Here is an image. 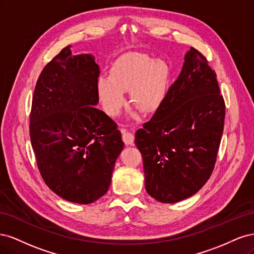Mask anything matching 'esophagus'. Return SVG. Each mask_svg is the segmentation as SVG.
I'll use <instances>...</instances> for the list:
<instances>
[{
    "label": "esophagus",
    "instance_id": "esophagus-1",
    "mask_svg": "<svg viewBox=\"0 0 254 254\" xmlns=\"http://www.w3.org/2000/svg\"><path fill=\"white\" fill-rule=\"evenodd\" d=\"M122 134H123V141H124L126 145H132L134 141V135L131 132L127 131L126 129H122Z\"/></svg>",
    "mask_w": 254,
    "mask_h": 254
}]
</instances>
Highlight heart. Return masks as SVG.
<instances>
[{"mask_svg": "<svg viewBox=\"0 0 254 254\" xmlns=\"http://www.w3.org/2000/svg\"><path fill=\"white\" fill-rule=\"evenodd\" d=\"M171 66L165 60L140 53H127L112 64L109 76L97 81L99 102L107 114L115 117L126 103L125 91L130 101L145 113L157 111L168 94Z\"/></svg>", "mask_w": 254, "mask_h": 254, "instance_id": "b5f03b06", "label": "heart"}]
</instances>
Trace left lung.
Here are the masks:
<instances>
[{
  "instance_id": "obj_1",
  "label": "left lung",
  "mask_w": 254,
  "mask_h": 254,
  "mask_svg": "<svg viewBox=\"0 0 254 254\" xmlns=\"http://www.w3.org/2000/svg\"><path fill=\"white\" fill-rule=\"evenodd\" d=\"M216 74L196 49L184 56L180 75L162 106L135 132L145 189L175 203L196 194L214 170L225 123Z\"/></svg>"
}]
</instances>
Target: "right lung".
<instances>
[{
  "instance_id": "add662e5",
  "label": "right lung",
  "mask_w": 254,
  "mask_h": 254,
  "mask_svg": "<svg viewBox=\"0 0 254 254\" xmlns=\"http://www.w3.org/2000/svg\"><path fill=\"white\" fill-rule=\"evenodd\" d=\"M99 66L64 48L37 80L29 135L45 184L70 202L89 204L108 190L124 148L117 124L98 104Z\"/></svg>"
}]
</instances>
